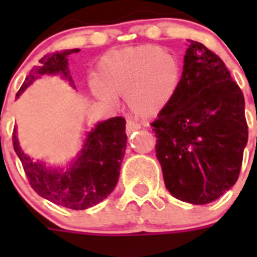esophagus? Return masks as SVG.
Returning a JSON list of instances; mask_svg holds the SVG:
<instances>
[{"instance_id": "34e87169", "label": "esophagus", "mask_w": 257, "mask_h": 257, "mask_svg": "<svg viewBox=\"0 0 257 257\" xmlns=\"http://www.w3.org/2000/svg\"><path fill=\"white\" fill-rule=\"evenodd\" d=\"M139 128H140V124H138L136 122L131 121V119L126 122V134H131L134 133V131L139 130Z\"/></svg>"}]
</instances>
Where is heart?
<instances>
[{"label":"heart","instance_id":"1","mask_svg":"<svg viewBox=\"0 0 257 257\" xmlns=\"http://www.w3.org/2000/svg\"><path fill=\"white\" fill-rule=\"evenodd\" d=\"M180 82L178 59L153 45L106 52L96 68L95 96L108 103L127 97L131 112L153 117L167 106Z\"/></svg>","mask_w":257,"mask_h":257}]
</instances>
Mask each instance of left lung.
I'll use <instances>...</instances> for the list:
<instances>
[{
  "label": "left lung",
  "mask_w": 257,
  "mask_h": 257,
  "mask_svg": "<svg viewBox=\"0 0 257 257\" xmlns=\"http://www.w3.org/2000/svg\"><path fill=\"white\" fill-rule=\"evenodd\" d=\"M151 124L165 185L175 198L206 205L238 180L248 139L243 92L205 45L188 41L176 92Z\"/></svg>",
  "instance_id": "8db88e82"
}]
</instances>
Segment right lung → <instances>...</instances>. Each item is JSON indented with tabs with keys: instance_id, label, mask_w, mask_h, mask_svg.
<instances>
[{
	"instance_id": "obj_1",
	"label": "right lung",
	"mask_w": 257,
	"mask_h": 257,
	"mask_svg": "<svg viewBox=\"0 0 257 257\" xmlns=\"http://www.w3.org/2000/svg\"><path fill=\"white\" fill-rule=\"evenodd\" d=\"M73 52H78V49L61 50L41 58L40 65L32 68L17 96L41 74L60 73L72 82L67 58ZM124 124L123 117H113L97 123L87 134L78 160L65 172L52 171L42 163L33 162L20 149L15 130L13 133L14 151L19 157L31 187L38 196L61 207L86 210L105 199L117 185L126 149Z\"/></svg>"
}]
</instances>
